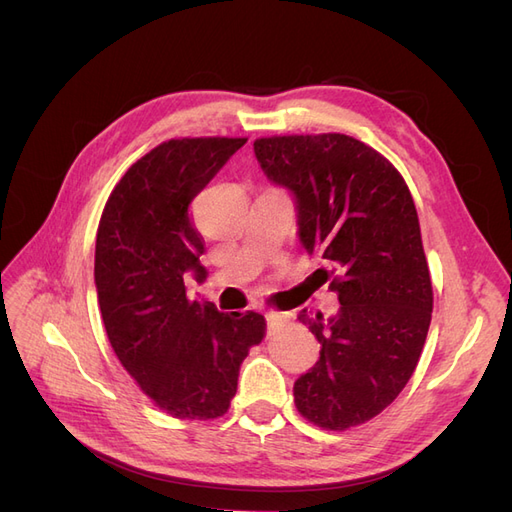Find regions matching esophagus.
Returning a JSON list of instances; mask_svg holds the SVG:
<instances>
[{"mask_svg": "<svg viewBox=\"0 0 512 512\" xmlns=\"http://www.w3.org/2000/svg\"><path fill=\"white\" fill-rule=\"evenodd\" d=\"M265 318H267V324H269V327H275V324H282V322L286 320V316H284V314H280V312H267V314H265Z\"/></svg>", "mask_w": 512, "mask_h": 512, "instance_id": "1", "label": "esophagus"}]
</instances>
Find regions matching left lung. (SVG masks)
Returning <instances> with one entry per match:
<instances>
[{"label":"left lung","instance_id":"1","mask_svg":"<svg viewBox=\"0 0 512 512\" xmlns=\"http://www.w3.org/2000/svg\"><path fill=\"white\" fill-rule=\"evenodd\" d=\"M262 173L290 190L299 241L320 254L337 294L331 318L301 309L320 342L294 382L297 410L324 429L361 425L391 406L414 374L433 292L414 200L397 168L346 134L254 141Z\"/></svg>","mask_w":512,"mask_h":512}]
</instances>
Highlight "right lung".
<instances>
[{"mask_svg": "<svg viewBox=\"0 0 512 512\" xmlns=\"http://www.w3.org/2000/svg\"><path fill=\"white\" fill-rule=\"evenodd\" d=\"M247 138H181L151 149L108 196L96 237L98 305L117 359L175 418L222 416L265 318H232L190 301L185 277L207 280L190 203Z\"/></svg>", "mask_w": 512, "mask_h": 512, "instance_id": "add662e5", "label": "right lung"}]
</instances>
